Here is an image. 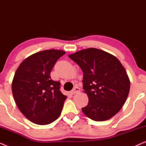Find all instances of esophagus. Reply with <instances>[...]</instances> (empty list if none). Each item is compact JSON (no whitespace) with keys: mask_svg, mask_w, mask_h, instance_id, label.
I'll return each mask as SVG.
<instances>
[{"mask_svg":"<svg viewBox=\"0 0 146 146\" xmlns=\"http://www.w3.org/2000/svg\"><path fill=\"white\" fill-rule=\"evenodd\" d=\"M80 91V89L78 87L74 86V88L72 89V90L70 91V94H72V95L78 93Z\"/></svg>","mask_w":146,"mask_h":146,"instance_id":"esophagus-1","label":"esophagus"}]
</instances>
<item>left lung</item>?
Returning a JSON list of instances; mask_svg holds the SVG:
<instances>
[{
	"mask_svg": "<svg viewBox=\"0 0 146 146\" xmlns=\"http://www.w3.org/2000/svg\"><path fill=\"white\" fill-rule=\"evenodd\" d=\"M83 72V89L88 104L83 113L94 121L115 115L126 101L130 82L126 71L114 56L90 48L69 55Z\"/></svg>",
	"mask_w": 146,
	"mask_h": 146,
	"instance_id": "8db88e82",
	"label": "left lung"
}]
</instances>
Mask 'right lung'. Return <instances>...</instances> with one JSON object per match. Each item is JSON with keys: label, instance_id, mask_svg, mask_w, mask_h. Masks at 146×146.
I'll return each mask as SVG.
<instances>
[{"label": "right lung", "instance_id": "obj_1", "mask_svg": "<svg viewBox=\"0 0 146 146\" xmlns=\"http://www.w3.org/2000/svg\"><path fill=\"white\" fill-rule=\"evenodd\" d=\"M65 54L47 50L28 57L18 68L12 83L14 99L22 113L32 122L49 124L60 115L66 96L60 83L51 79L50 72Z\"/></svg>", "mask_w": 146, "mask_h": 146}]
</instances>
